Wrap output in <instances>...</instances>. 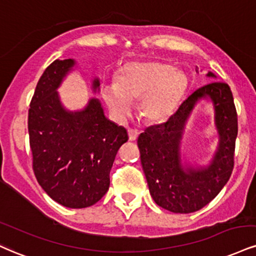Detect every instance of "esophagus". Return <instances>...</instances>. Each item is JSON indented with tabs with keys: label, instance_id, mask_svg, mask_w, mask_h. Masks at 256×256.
I'll list each match as a JSON object with an SVG mask.
<instances>
[{
	"label": "esophagus",
	"instance_id": "1",
	"mask_svg": "<svg viewBox=\"0 0 256 256\" xmlns=\"http://www.w3.org/2000/svg\"><path fill=\"white\" fill-rule=\"evenodd\" d=\"M138 134H140V132L137 130H134V128H128V140H136L138 138Z\"/></svg>",
	"mask_w": 256,
	"mask_h": 256
}]
</instances>
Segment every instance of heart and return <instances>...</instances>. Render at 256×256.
Listing matches in <instances>:
<instances>
[{"label": "heart", "mask_w": 256, "mask_h": 256, "mask_svg": "<svg viewBox=\"0 0 256 256\" xmlns=\"http://www.w3.org/2000/svg\"><path fill=\"white\" fill-rule=\"evenodd\" d=\"M186 87L187 78L181 70L160 62H143L126 66L118 82L104 86L102 96L116 119L128 118L132 101L140 100V116L158 122L172 114Z\"/></svg>", "instance_id": "obj_1"}]
</instances>
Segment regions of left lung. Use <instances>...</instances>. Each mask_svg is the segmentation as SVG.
Wrapping results in <instances>:
<instances>
[{
  "label": "left lung",
  "mask_w": 256,
  "mask_h": 256,
  "mask_svg": "<svg viewBox=\"0 0 256 256\" xmlns=\"http://www.w3.org/2000/svg\"><path fill=\"white\" fill-rule=\"evenodd\" d=\"M208 76L216 78L212 72ZM206 96L215 107L220 136L218 152L206 168H184L180 156L184 124L195 104ZM236 137L237 113L232 93L226 83L220 81L196 89L167 122L146 128L137 144L150 194L156 204L175 214H190L216 198L232 176Z\"/></svg>",
  "instance_id": "8db88e82"
}]
</instances>
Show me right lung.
<instances>
[{"label": "right lung", "mask_w": 256, "mask_h": 256, "mask_svg": "<svg viewBox=\"0 0 256 256\" xmlns=\"http://www.w3.org/2000/svg\"><path fill=\"white\" fill-rule=\"evenodd\" d=\"M74 60H56L38 81L28 110L33 172L42 188L58 204L70 208L94 205L110 188V172L128 132L104 116L98 98L84 110L69 112L57 88ZM98 80L93 89H98Z\"/></svg>", "instance_id": "add662e5"}]
</instances>
